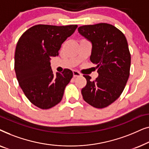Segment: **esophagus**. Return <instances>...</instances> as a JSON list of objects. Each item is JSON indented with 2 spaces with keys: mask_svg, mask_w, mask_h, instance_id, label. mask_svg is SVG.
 <instances>
[{
  "mask_svg": "<svg viewBox=\"0 0 149 149\" xmlns=\"http://www.w3.org/2000/svg\"><path fill=\"white\" fill-rule=\"evenodd\" d=\"M72 72H73V77H80V76H81V73L79 72L78 71H77V70H73Z\"/></svg>",
  "mask_w": 149,
  "mask_h": 149,
  "instance_id": "esophagus-1",
  "label": "esophagus"
}]
</instances>
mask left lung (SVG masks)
<instances>
[{
	"mask_svg": "<svg viewBox=\"0 0 149 149\" xmlns=\"http://www.w3.org/2000/svg\"><path fill=\"white\" fill-rule=\"evenodd\" d=\"M79 33L92 45L90 60L96 64L98 77L83 75L87 85L81 90L83 98L97 109L107 107L123 92L130 76L131 56L123 32L109 24L80 26Z\"/></svg>",
	"mask_w": 149,
	"mask_h": 149,
	"instance_id": "1",
	"label": "left lung"
}]
</instances>
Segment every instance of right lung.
<instances>
[{
    "label": "right lung",
    "mask_w": 149,
    "mask_h": 149,
    "mask_svg": "<svg viewBox=\"0 0 149 149\" xmlns=\"http://www.w3.org/2000/svg\"><path fill=\"white\" fill-rule=\"evenodd\" d=\"M77 25H36L26 30L18 40L15 52V71L19 85L31 103L49 109L62 100L65 87L72 78L70 69L54 75L51 58L58 51Z\"/></svg>",
    "instance_id": "obj_1"
}]
</instances>
